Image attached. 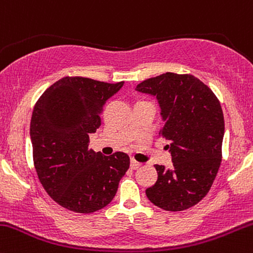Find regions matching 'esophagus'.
I'll return each mask as SVG.
<instances>
[{
    "label": "esophagus",
    "mask_w": 253,
    "mask_h": 253,
    "mask_svg": "<svg viewBox=\"0 0 253 253\" xmlns=\"http://www.w3.org/2000/svg\"><path fill=\"white\" fill-rule=\"evenodd\" d=\"M140 166H141V163H140V162H136L135 160L130 161V168H131V169H137Z\"/></svg>",
    "instance_id": "obj_1"
}]
</instances>
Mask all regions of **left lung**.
Here are the masks:
<instances>
[{
	"instance_id": "1",
	"label": "left lung",
	"mask_w": 253,
	"mask_h": 253,
	"mask_svg": "<svg viewBox=\"0 0 253 253\" xmlns=\"http://www.w3.org/2000/svg\"><path fill=\"white\" fill-rule=\"evenodd\" d=\"M135 90L157 100L173 162L171 168L155 166L157 181L146 189V196L162 210H187L207 195L222 162L219 101L201 80L187 74L166 73L140 83Z\"/></svg>"
}]
</instances>
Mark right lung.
Here are the masks:
<instances>
[{"label":"right lung","instance_id":"obj_1","mask_svg":"<svg viewBox=\"0 0 253 253\" xmlns=\"http://www.w3.org/2000/svg\"><path fill=\"white\" fill-rule=\"evenodd\" d=\"M123 85L67 77L51 85L34 107L30 139L36 173L46 192L67 210H102L129 169L126 153L103 156L88 148L106 101Z\"/></svg>","mask_w":253,"mask_h":253}]
</instances>
